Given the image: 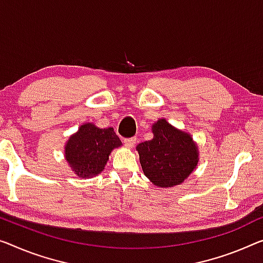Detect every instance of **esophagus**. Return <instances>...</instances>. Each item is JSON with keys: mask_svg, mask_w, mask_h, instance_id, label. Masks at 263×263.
<instances>
[{"mask_svg": "<svg viewBox=\"0 0 263 263\" xmlns=\"http://www.w3.org/2000/svg\"><path fill=\"white\" fill-rule=\"evenodd\" d=\"M136 143H137V138H136V137H131V138H125V139H124V144L126 145L127 147H130V148L135 146Z\"/></svg>", "mask_w": 263, "mask_h": 263, "instance_id": "esophagus-1", "label": "esophagus"}]
</instances>
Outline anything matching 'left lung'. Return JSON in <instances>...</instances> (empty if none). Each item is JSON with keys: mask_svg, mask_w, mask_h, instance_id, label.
I'll list each match as a JSON object with an SVG mask.
<instances>
[{"mask_svg": "<svg viewBox=\"0 0 263 263\" xmlns=\"http://www.w3.org/2000/svg\"><path fill=\"white\" fill-rule=\"evenodd\" d=\"M154 138L137 146L144 175L155 184L169 187L181 184L197 165V147L185 132L165 119L152 126Z\"/></svg>", "mask_w": 263, "mask_h": 263, "instance_id": "1", "label": "left lung"}]
</instances>
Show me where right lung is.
Returning <instances> with one entry per match:
<instances>
[{"instance_id":"add662e5","label":"right lung","mask_w":263,"mask_h":263,"mask_svg":"<svg viewBox=\"0 0 263 263\" xmlns=\"http://www.w3.org/2000/svg\"><path fill=\"white\" fill-rule=\"evenodd\" d=\"M121 145L113 128H99L93 124L81 125L66 145V159L78 176L89 178L104 170L108 156Z\"/></svg>"}]
</instances>
